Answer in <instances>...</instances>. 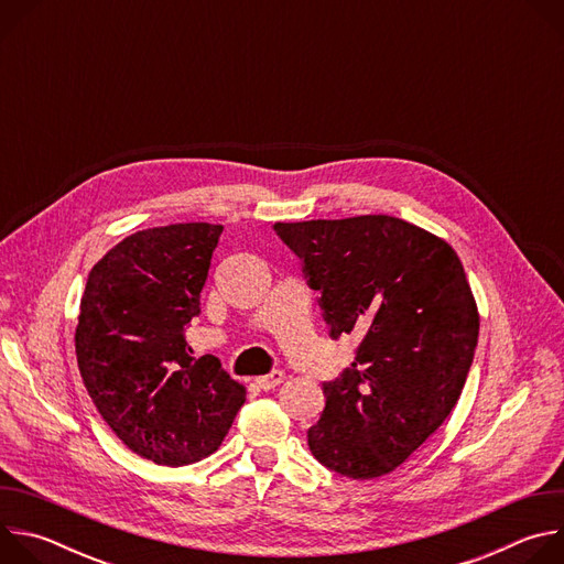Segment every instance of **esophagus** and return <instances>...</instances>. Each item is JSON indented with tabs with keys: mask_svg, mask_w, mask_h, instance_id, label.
Returning a JSON list of instances; mask_svg holds the SVG:
<instances>
[{
	"mask_svg": "<svg viewBox=\"0 0 564 564\" xmlns=\"http://www.w3.org/2000/svg\"><path fill=\"white\" fill-rule=\"evenodd\" d=\"M283 379H285V375H283L281 370H272L270 375L257 377V386H259L261 390H272V388H276Z\"/></svg>",
	"mask_w": 564,
	"mask_h": 564,
	"instance_id": "obj_1",
	"label": "esophagus"
}]
</instances>
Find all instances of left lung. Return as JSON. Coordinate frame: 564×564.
<instances>
[{
    "label": "left lung",
    "mask_w": 564,
    "mask_h": 564,
    "mask_svg": "<svg viewBox=\"0 0 564 564\" xmlns=\"http://www.w3.org/2000/svg\"><path fill=\"white\" fill-rule=\"evenodd\" d=\"M274 231L318 290L330 337H361L350 368L324 383L307 446L339 475H386L444 424L473 364L479 314L462 261L446 240L383 214Z\"/></svg>",
    "instance_id": "1"
}]
</instances>
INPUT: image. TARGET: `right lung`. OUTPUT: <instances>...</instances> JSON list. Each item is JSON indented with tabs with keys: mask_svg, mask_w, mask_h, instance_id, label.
Wrapping results in <instances>:
<instances>
[{
	"mask_svg": "<svg viewBox=\"0 0 564 564\" xmlns=\"http://www.w3.org/2000/svg\"><path fill=\"white\" fill-rule=\"evenodd\" d=\"M220 234L209 223L135 231L94 265L79 301V375L111 431L155 464L212 455L246 401L220 361L194 359L185 339Z\"/></svg>",
	"mask_w": 564,
	"mask_h": 564,
	"instance_id": "1",
	"label": "right lung"
}]
</instances>
